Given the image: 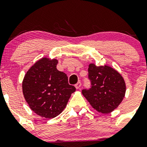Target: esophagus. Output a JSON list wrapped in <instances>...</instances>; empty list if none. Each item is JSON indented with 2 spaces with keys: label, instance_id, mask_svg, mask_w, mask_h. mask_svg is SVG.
I'll list each match as a JSON object with an SVG mask.
<instances>
[{
  "label": "esophagus",
  "instance_id": "1",
  "mask_svg": "<svg viewBox=\"0 0 147 147\" xmlns=\"http://www.w3.org/2000/svg\"><path fill=\"white\" fill-rule=\"evenodd\" d=\"M75 88H77V89H79V88H80V87L82 86V83H81L80 82H77V83L75 84Z\"/></svg>",
  "mask_w": 147,
  "mask_h": 147
}]
</instances>
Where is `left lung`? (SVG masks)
<instances>
[{"label": "left lung", "mask_w": 147, "mask_h": 147, "mask_svg": "<svg viewBox=\"0 0 147 147\" xmlns=\"http://www.w3.org/2000/svg\"><path fill=\"white\" fill-rule=\"evenodd\" d=\"M88 71L91 86L82 90V94L98 112H112L125 95L126 84L122 75L110 66H97L94 63L89 65Z\"/></svg>", "instance_id": "1"}]
</instances>
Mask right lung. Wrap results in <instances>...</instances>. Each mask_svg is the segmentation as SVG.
I'll return each instance as SVG.
<instances>
[{
    "instance_id": "right-lung-1",
    "label": "right lung",
    "mask_w": 147,
    "mask_h": 147,
    "mask_svg": "<svg viewBox=\"0 0 147 147\" xmlns=\"http://www.w3.org/2000/svg\"><path fill=\"white\" fill-rule=\"evenodd\" d=\"M58 61L42 58L25 74L22 88L30 109L43 117L59 115L67 105L74 86L68 84L66 74L57 69Z\"/></svg>"
}]
</instances>
